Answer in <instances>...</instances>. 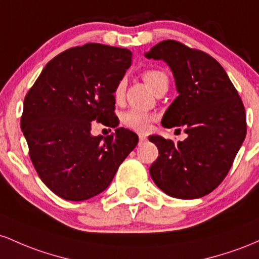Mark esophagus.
<instances>
[{"label": "esophagus", "mask_w": 259, "mask_h": 259, "mask_svg": "<svg viewBox=\"0 0 259 259\" xmlns=\"http://www.w3.org/2000/svg\"><path fill=\"white\" fill-rule=\"evenodd\" d=\"M147 142V137L145 136H139V143H144Z\"/></svg>", "instance_id": "34e87169"}]
</instances>
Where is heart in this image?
<instances>
[{
    "label": "heart",
    "instance_id": "obj_1",
    "mask_svg": "<svg viewBox=\"0 0 259 259\" xmlns=\"http://www.w3.org/2000/svg\"><path fill=\"white\" fill-rule=\"evenodd\" d=\"M142 78H143L144 82L149 85V88L152 89L153 92H155L162 83L167 82V75L165 74L164 72L158 71V69H148V71L143 72ZM123 93L124 83L121 80L115 88V98L117 99V100H120V99L123 97ZM152 121V115L136 109H132L130 110V111L124 112L123 116H122V122H123L127 127H130V128L135 131H138V132H145V131L149 130Z\"/></svg>",
    "mask_w": 259,
    "mask_h": 259
}]
</instances>
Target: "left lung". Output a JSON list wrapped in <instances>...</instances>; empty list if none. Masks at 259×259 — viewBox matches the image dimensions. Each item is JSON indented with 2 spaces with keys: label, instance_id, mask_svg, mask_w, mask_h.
I'll return each mask as SVG.
<instances>
[{
  "label": "left lung",
  "instance_id": "8db88e82",
  "mask_svg": "<svg viewBox=\"0 0 259 259\" xmlns=\"http://www.w3.org/2000/svg\"><path fill=\"white\" fill-rule=\"evenodd\" d=\"M144 56L166 62L175 78L179 97L165 111L161 124L182 126L187 135L177 143L150 136L159 150L150 176L168 196L200 198L222 184L245 141L242 100L222 65L205 52L164 40Z\"/></svg>",
  "mask_w": 259,
  "mask_h": 259
}]
</instances>
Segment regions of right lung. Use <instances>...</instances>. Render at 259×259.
Listing matches in <instances>:
<instances>
[{"instance_id": "add662e5", "label": "right lung", "mask_w": 259, "mask_h": 259, "mask_svg": "<svg viewBox=\"0 0 259 259\" xmlns=\"http://www.w3.org/2000/svg\"><path fill=\"white\" fill-rule=\"evenodd\" d=\"M132 63L127 49L85 44L54 57L25 95L20 127L41 181L66 200L105 191L138 143L132 131L92 136V121L114 124L116 85Z\"/></svg>"}]
</instances>
